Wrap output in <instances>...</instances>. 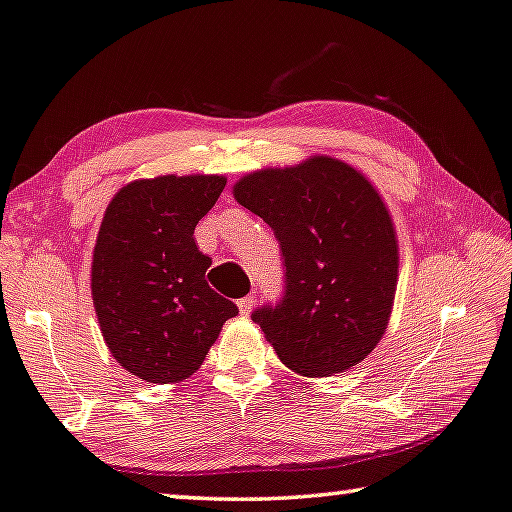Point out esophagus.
<instances>
[{
	"label": "esophagus",
	"mask_w": 512,
	"mask_h": 512,
	"mask_svg": "<svg viewBox=\"0 0 512 512\" xmlns=\"http://www.w3.org/2000/svg\"><path fill=\"white\" fill-rule=\"evenodd\" d=\"M236 305H239L241 315H250V310H253V305H255V296H253V294L243 296V299L236 301Z\"/></svg>",
	"instance_id": "1"
}]
</instances>
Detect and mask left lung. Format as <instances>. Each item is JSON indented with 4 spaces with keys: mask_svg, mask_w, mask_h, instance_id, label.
<instances>
[{
    "mask_svg": "<svg viewBox=\"0 0 512 512\" xmlns=\"http://www.w3.org/2000/svg\"><path fill=\"white\" fill-rule=\"evenodd\" d=\"M241 207L273 230L282 294L253 312L280 361L305 377L361 363L386 331L398 285V241L370 181L317 156L234 186Z\"/></svg>",
    "mask_w": 512,
    "mask_h": 512,
    "instance_id": "8db88e82",
    "label": "left lung"
}]
</instances>
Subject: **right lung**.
Here are the masks:
<instances>
[{"label": "right lung", "instance_id": "add662e5", "mask_svg": "<svg viewBox=\"0 0 512 512\" xmlns=\"http://www.w3.org/2000/svg\"><path fill=\"white\" fill-rule=\"evenodd\" d=\"M223 188V177L142 179L105 211L91 264L96 317L112 356L151 384L193 375L239 312L209 287L211 257L193 236Z\"/></svg>", "mask_w": 512, "mask_h": 512}]
</instances>
